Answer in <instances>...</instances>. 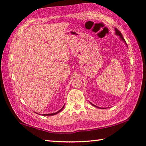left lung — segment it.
I'll return each mask as SVG.
<instances>
[{"mask_svg":"<svg viewBox=\"0 0 146 146\" xmlns=\"http://www.w3.org/2000/svg\"><path fill=\"white\" fill-rule=\"evenodd\" d=\"M115 35H117V36H118L119 37V38H120V39L121 40V41H123V42H124L125 44V45H126L127 47L128 48L127 44V43H126V42H125V41L124 38H123V36H122V34L120 33V32L118 30L117 28H115ZM90 104H92V105H93V106H94V107H97V108H102V109H104V108H102V107H100L96 106V105H95L93 104L92 103H91L90 102Z\"/></svg>","mask_w":146,"mask_h":146,"instance_id":"1","label":"left lung"}]
</instances>
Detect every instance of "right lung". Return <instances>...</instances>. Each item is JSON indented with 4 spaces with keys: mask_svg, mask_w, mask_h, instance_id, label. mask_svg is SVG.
I'll use <instances>...</instances> for the list:
<instances>
[{
    "mask_svg": "<svg viewBox=\"0 0 146 146\" xmlns=\"http://www.w3.org/2000/svg\"><path fill=\"white\" fill-rule=\"evenodd\" d=\"M64 105H63V107H62L61 109L60 110H58V111H56V112H55V113H48V114H42V115H56V114H57V113H58L59 112H60V111L63 109V108H64Z\"/></svg>",
    "mask_w": 146,
    "mask_h": 146,
    "instance_id": "1",
    "label": "right lung"
}]
</instances>
